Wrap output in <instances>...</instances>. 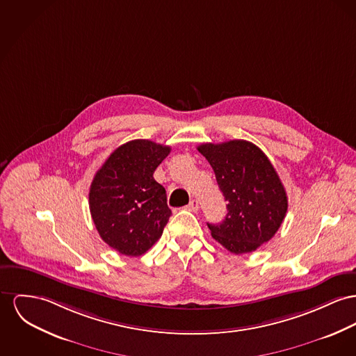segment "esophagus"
<instances>
[{"label":"esophagus","mask_w":356,"mask_h":356,"mask_svg":"<svg viewBox=\"0 0 356 356\" xmlns=\"http://www.w3.org/2000/svg\"><path fill=\"white\" fill-rule=\"evenodd\" d=\"M189 209L190 212H197L200 209V205H198V201L197 200H191L189 202V205L186 207Z\"/></svg>","instance_id":"obj_1"}]
</instances>
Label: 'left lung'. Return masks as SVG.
<instances>
[{"label": "left lung", "mask_w": 356, "mask_h": 356, "mask_svg": "<svg viewBox=\"0 0 356 356\" xmlns=\"http://www.w3.org/2000/svg\"><path fill=\"white\" fill-rule=\"evenodd\" d=\"M197 149L213 168L228 213L208 224L216 241L232 254H248L280 229L287 212L284 185L259 147L247 140L204 143Z\"/></svg>", "instance_id": "8db88e82"}]
</instances>
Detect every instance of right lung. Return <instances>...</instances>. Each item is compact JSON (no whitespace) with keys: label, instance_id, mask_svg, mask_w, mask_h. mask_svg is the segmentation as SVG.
Returning a JSON list of instances; mask_svg holds the SVG:
<instances>
[{"label":"right lung","instance_id":"obj_1","mask_svg":"<svg viewBox=\"0 0 356 356\" xmlns=\"http://www.w3.org/2000/svg\"><path fill=\"white\" fill-rule=\"evenodd\" d=\"M171 148L136 139L116 148L95 172L89 207L101 238L127 257H140L162 236L171 211L154 171Z\"/></svg>","mask_w":356,"mask_h":356}]
</instances>
